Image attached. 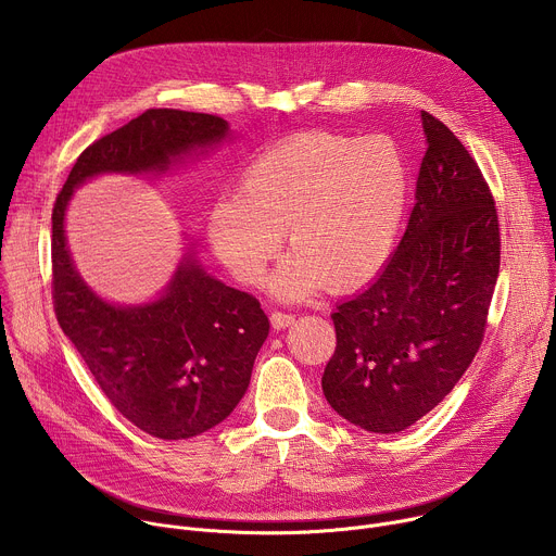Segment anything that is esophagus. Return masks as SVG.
<instances>
[{
    "label": "esophagus",
    "instance_id": "1",
    "mask_svg": "<svg viewBox=\"0 0 556 556\" xmlns=\"http://www.w3.org/2000/svg\"><path fill=\"white\" fill-rule=\"evenodd\" d=\"M270 324H273L275 330H286L288 326L294 324V316L286 314V312H273L270 314Z\"/></svg>",
    "mask_w": 556,
    "mask_h": 556
}]
</instances>
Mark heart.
I'll use <instances>...</instances> for the list:
<instances>
[{
    "label": "heart",
    "mask_w": 556,
    "mask_h": 556,
    "mask_svg": "<svg viewBox=\"0 0 556 556\" xmlns=\"http://www.w3.org/2000/svg\"><path fill=\"white\" fill-rule=\"evenodd\" d=\"M409 206V169L391 140L309 131L283 138L244 169L240 191L217 198L206 237L222 264L260 286L281 249H294L270 288L301 299L367 283L391 257Z\"/></svg>",
    "instance_id": "obj_1"
}]
</instances>
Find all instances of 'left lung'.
Returning <instances> with one entry per match:
<instances>
[{"instance_id":"left-lung-1","label":"left lung","mask_w":556,"mask_h":556,"mask_svg":"<svg viewBox=\"0 0 556 556\" xmlns=\"http://www.w3.org/2000/svg\"><path fill=\"white\" fill-rule=\"evenodd\" d=\"M427 153L407 230L382 273L332 314L321 384L332 409L371 433L427 416L478 354L500 275L493 193L466 147L422 112Z\"/></svg>"}]
</instances>
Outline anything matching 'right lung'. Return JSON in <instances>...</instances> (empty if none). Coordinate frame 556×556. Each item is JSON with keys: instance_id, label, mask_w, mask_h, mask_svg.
<instances>
[{"instance_id": "add662e5", "label": "right lung", "mask_w": 556, "mask_h": 556, "mask_svg": "<svg viewBox=\"0 0 556 556\" xmlns=\"http://www.w3.org/2000/svg\"><path fill=\"white\" fill-rule=\"evenodd\" d=\"M228 138L213 114L147 110L92 142L52 208V299L63 334L81 354L108 401L161 440L200 435L242 401L270 324L260 301L213 279L185 253L165 292L151 303L103 301L76 273L65 242V208L76 187L101 174L167 172L185 155Z\"/></svg>"}]
</instances>
